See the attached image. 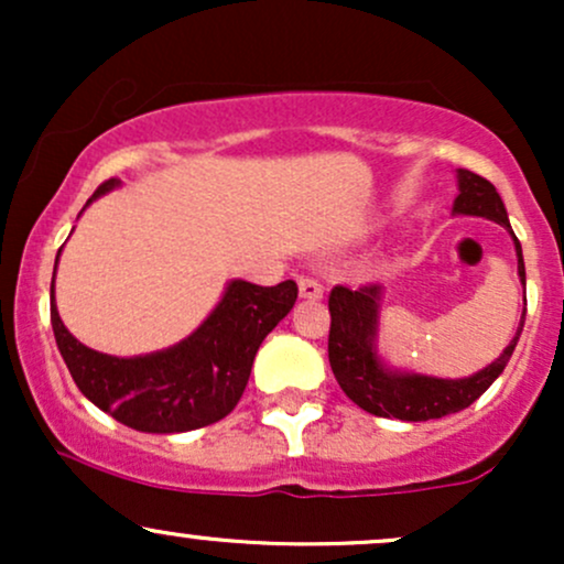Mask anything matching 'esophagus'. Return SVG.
<instances>
[{
	"instance_id": "1",
	"label": "esophagus",
	"mask_w": 564,
	"mask_h": 564,
	"mask_svg": "<svg viewBox=\"0 0 564 564\" xmlns=\"http://www.w3.org/2000/svg\"><path fill=\"white\" fill-rule=\"evenodd\" d=\"M300 296H304V300H323V283L313 275H302L300 278Z\"/></svg>"
}]
</instances>
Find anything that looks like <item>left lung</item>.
<instances>
[{
	"label": "left lung",
	"instance_id": "left-lung-1",
	"mask_svg": "<svg viewBox=\"0 0 564 564\" xmlns=\"http://www.w3.org/2000/svg\"><path fill=\"white\" fill-rule=\"evenodd\" d=\"M456 215H475L494 219L511 230L503 200L496 187L480 174L458 170V198L453 204ZM514 236V232H511ZM517 249V273L525 283V262H522V246L514 236ZM379 283H366L360 289L334 286L328 294V313H332V328H328V364L339 387L364 411L381 419H400V422H430V419H443L448 413L464 411L475 403L480 394L488 390L509 364L514 352L517 339H520L522 323L517 336L503 349L501 358L475 377L467 379H435L422 377V373H400L387 371L377 358L373 339H377V318H379Z\"/></svg>",
	"mask_w": 564,
	"mask_h": 564
}]
</instances>
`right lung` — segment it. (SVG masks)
Wrapping results in <instances>:
<instances>
[{
    "instance_id": "obj_1",
    "label": "right lung",
    "mask_w": 564,
    "mask_h": 564,
    "mask_svg": "<svg viewBox=\"0 0 564 564\" xmlns=\"http://www.w3.org/2000/svg\"><path fill=\"white\" fill-rule=\"evenodd\" d=\"M116 185V177L106 180L93 198ZM296 291L294 281L278 286L232 281L215 313L185 341L142 358H111L84 347L63 326L55 294L50 321L57 349L84 398L132 430L172 435L215 424L238 405L257 349L294 307Z\"/></svg>"
}]
</instances>
